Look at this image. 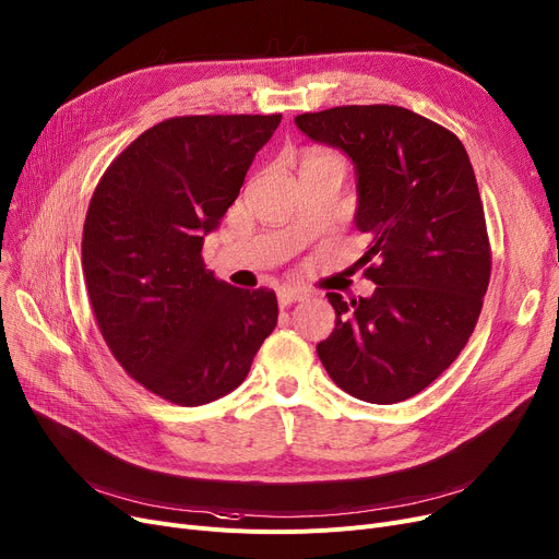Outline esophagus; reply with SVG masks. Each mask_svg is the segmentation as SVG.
Here are the masks:
<instances>
[{
	"label": "esophagus",
	"instance_id": "1",
	"mask_svg": "<svg viewBox=\"0 0 559 559\" xmlns=\"http://www.w3.org/2000/svg\"><path fill=\"white\" fill-rule=\"evenodd\" d=\"M309 294L302 292V288H294V286H284L277 292V300L280 305H292V302H300L305 300Z\"/></svg>",
	"mask_w": 559,
	"mask_h": 559
}]
</instances>
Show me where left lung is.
I'll use <instances>...</instances> for the list:
<instances>
[{"mask_svg": "<svg viewBox=\"0 0 559 559\" xmlns=\"http://www.w3.org/2000/svg\"><path fill=\"white\" fill-rule=\"evenodd\" d=\"M311 142L355 165V227L369 234V298L328 294L334 330L317 344L330 378L369 404L431 385L477 325L490 248L477 178L461 140L396 105H344L296 117Z\"/></svg>", "mask_w": 559, "mask_h": 559, "instance_id": "obj_1", "label": "left lung"}]
</instances>
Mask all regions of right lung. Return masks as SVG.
Instances as JSON below:
<instances>
[{"label": "right lung", "mask_w": 559, "mask_h": 559, "mask_svg": "<svg viewBox=\"0 0 559 559\" xmlns=\"http://www.w3.org/2000/svg\"><path fill=\"white\" fill-rule=\"evenodd\" d=\"M280 121L167 119L107 167L88 204L82 271L98 328L119 365L171 404L236 390L277 325L275 292L217 280L202 248Z\"/></svg>", "instance_id": "right-lung-1"}]
</instances>
